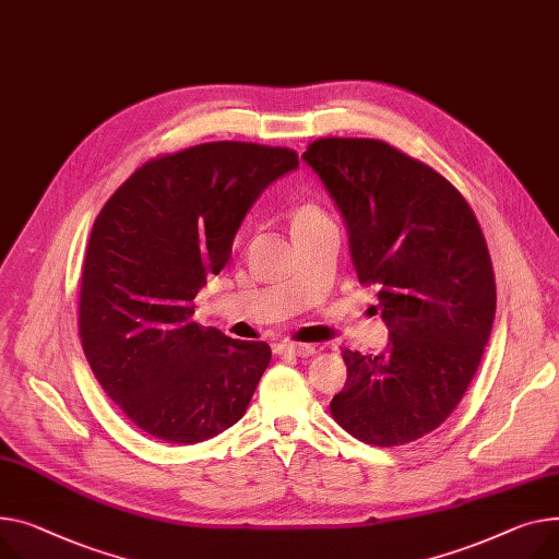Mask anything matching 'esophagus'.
Masks as SVG:
<instances>
[{"label": "esophagus", "mask_w": 559, "mask_h": 559, "mask_svg": "<svg viewBox=\"0 0 559 559\" xmlns=\"http://www.w3.org/2000/svg\"><path fill=\"white\" fill-rule=\"evenodd\" d=\"M274 353L278 357H312L314 346H308V344H278V346H274Z\"/></svg>", "instance_id": "obj_1"}]
</instances>
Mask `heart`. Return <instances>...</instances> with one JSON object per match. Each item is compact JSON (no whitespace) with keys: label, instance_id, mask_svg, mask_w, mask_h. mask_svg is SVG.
<instances>
[{"label":"heart","instance_id":"heart-1","mask_svg":"<svg viewBox=\"0 0 559 559\" xmlns=\"http://www.w3.org/2000/svg\"><path fill=\"white\" fill-rule=\"evenodd\" d=\"M325 215L314 209V206H304L299 213H296L294 217V227H301V225H308V222H317V219H323Z\"/></svg>","mask_w":559,"mask_h":559}]
</instances>
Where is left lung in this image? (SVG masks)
<instances>
[{"label":"left lung","mask_w":559,"mask_h":559,"mask_svg":"<svg viewBox=\"0 0 559 559\" xmlns=\"http://www.w3.org/2000/svg\"><path fill=\"white\" fill-rule=\"evenodd\" d=\"M301 159L348 231L359 283L380 287L389 346L344 350L348 380L330 414L350 436L397 448L440 427L465 395L497 310L478 222L433 168L378 139H319Z\"/></svg>","instance_id":"obj_1"}]
</instances>
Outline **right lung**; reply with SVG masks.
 Returning a JSON list of instances; mask_svg holds the SVG:
<instances>
[{"mask_svg":"<svg viewBox=\"0 0 559 559\" xmlns=\"http://www.w3.org/2000/svg\"><path fill=\"white\" fill-rule=\"evenodd\" d=\"M296 168L287 147L202 143L143 164L98 213L83 263V350L145 433L193 444L245 416L272 348L202 328L193 301L227 265L260 193Z\"/></svg>","mask_w":559,"mask_h":559,"instance_id":"1","label":"right lung"}]
</instances>
